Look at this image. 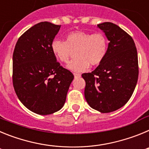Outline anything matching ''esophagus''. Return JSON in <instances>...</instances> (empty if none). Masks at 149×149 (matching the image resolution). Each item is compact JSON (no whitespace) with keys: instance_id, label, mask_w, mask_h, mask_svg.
I'll use <instances>...</instances> for the list:
<instances>
[{"instance_id":"1","label":"esophagus","mask_w":149,"mask_h":149,"mask_svg":"<svg viewBox=\"0 0 149 149\" xmlns=\"http://www.w3.org/2000/svg\"><path fill=\"white\" fill-rule=\"evenodd\" d=\"M74 77H75V78H77V77H81V74H77V73H74Z\"/></svg>"}]
</instances>
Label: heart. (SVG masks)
Listing matches in <instances>:
<instances>
[{"mask_svg": "<svg viewBox=\"0 0 149 149\" xmlns=\"http://www.w3.org/2000/svg\"><path fill=\"white\" fill-rule=\"evenodd\" d=\"M107 39L102 33H91L82 30L70 33L66 42L54 39L51 43V50L60 62L67 63L76 52L77 58L68 65L70 70L82 72L89 65H99L104 60L107 52Z\"/></svg>", "mask_w": 149, "mask_h": 149, "instance_id": "obj_1", "label": "heart"}]
</instances>
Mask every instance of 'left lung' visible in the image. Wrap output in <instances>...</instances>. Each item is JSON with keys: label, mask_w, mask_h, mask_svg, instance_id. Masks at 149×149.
<instances>
[{"label": "left lung", "mask_w": 149, "mask_h": 149, "mask_svg": "<svg viewBox=\"0 0 149 149\" xmlns=\"http://www.w3.org/2000/svg\"><path fill=\"white\" fill-rule=\"evenodd\" d=\"M109 40L104 60L91 73H84V95L92 108L115 111L127 103L139 75L137 51L131 36L111 22L98 24Z\"/></svg>", "instance_id": "left-lung-1"}]
</instances>
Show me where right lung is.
Masks as SVG:
<instances>
[{
	"mask_svg": "<svg viewBox=\"0 0 149 149\" xmlns=\"http://www.w3.org/2000/svg\"><path fill=\"white\" fill-rule=\"evenodd\" d=\"M61 25L38 23L17 41L13 56V84L18 99L30 111L49 115L65 102L73 74L61 66L51 43Z\"/></svg>",
	"mask_w": 149,
	"mask_h": 149,
	"instance_id": "add662e5",
	"label": "right lung"
}]
</instances>
